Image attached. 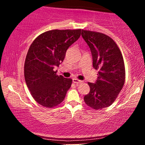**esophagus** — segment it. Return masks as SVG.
Instances as JSON below:
<instances>
[{"label": "esophagus", "instance_id": "1", "mask_svg": "<svg viewBox=\"0 0 145 145\" xmlns=\"http://www.w3.org/2000/svg\"><path fill=\"white\" fill-rule=\"evenodd\" d=\"M73 82L75 83V84H80V83L82 82V80H80L76 79V78H73Z\"/></svg>", "mask_w": 145, "mask_h": 145}]
</instances>
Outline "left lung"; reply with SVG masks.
Here are the masks:
<instances>
[{
  "instance_id": "8db88e82",
  "label": "left lung",
  "mask_w": 145,
  "mask_h": 145,
  "mask_svg": "<svg viewBox=\"0 0 145 145\" xmlns=\"http://www.w3.org/2000/svg\"><path fill=\"white\" fill-rule=\"evenodd\" d=\"M82 37L91 51L93 66L99 70L96 82H88L90 91L84 100L94 110L108 107L124 85L125 69L122 54L115 41L104 33L82 30Z\"/></svg>"
}]
</instances>
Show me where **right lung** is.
<instances>
[{
  "label": "right lung",
  "mask_w": 145,
  "mask_h": 145,
  "mask_svg": "<svg viewBox=\"0 0 145 145\" xmlns=\"http://www.w3.org/2000/svg\"><path fill=\"white\" fill-rule=\"evenodd\" d=\"M81 29L52 30L35 38L24 63V78L31 95L39 104L53 108L64 100L72 80L56 75L68 48L80 37Z\"/></svg>",
  "instance_id": "right-lung-1"
}]
</instances>
